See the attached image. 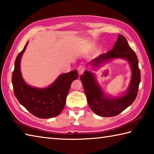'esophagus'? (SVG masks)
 I'll use <instances>...</instances> for the list:
<instances>
[{"label":"esophagus","instance_id":"34e87169","mask_svg":"<svg viewBox=\"0 0 154 154\" xmlns=\"http://www.w3.org/2000/svg\"><path fill=\"white\" fill-rule=\"evenodd\" d=\"M85 67H84L83 65H80L79 67L77 69V71H78V73H79V75H81L82 74L84 71H85Z\"/></svg>","mask_w":154,"mask_h":154}]
</instances>
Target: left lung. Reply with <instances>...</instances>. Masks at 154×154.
<instances>
[{
    "mask_svg": "<svg viewBox=\"0 0 154 154\" xmlns=\"http://www.w3.org/2000/svg\"><path fill=\"white\" fill-rule=\"evenodd\" d=\"M116 58L124 59L128 62L132 75L131 82L126 91L118 97H112L103 91L94 74L91 71ZM89 65L91 66V70L84 71L80 79L88 104L96 115L101 117L116 116L131 105L137 95L141 80L140 70L137 57L123 35H118V38L112 50L91 60Z\"/></svg>",
    "mask_w": 154,
    "mask_h": 154,
    "instance_id": "left-lung-1",
    "label": "left lung"
}]
</instances>
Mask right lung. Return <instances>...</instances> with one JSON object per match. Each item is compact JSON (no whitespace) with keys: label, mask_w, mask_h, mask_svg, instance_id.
<instances>
[{"label":"right lung","mask_w":154,"mask_h":154,"mask_svg":"<svg viewBox=\"0 0 154 154\" xmlns=\"http://www.w3.org/2000/svg\"><path fill=\"white\" fill-rule=\"evenodd\" d=\"M29 42L17 55L12 75L13 90L19 103L39 118H51L59 115L65 107L66 98L73 81L78 78L77 70L59 75L53 83L44 88L27 84L20 71V60Z\"/></svg>","instance_id":"1"}]
</instances>
